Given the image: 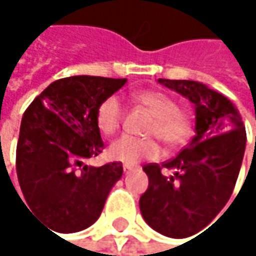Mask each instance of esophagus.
<instances>
[{
    "mask_svg": "<svg viewBox=\"0 0 256 256\" xmlns=\"http://www.w3.org/2000/svg\"><path fill=\"white\" fill-rule=\"evenodd\" d=\"M130 172H133V168H130V166H124V174L128 175Z\"/></svg>",
    "mask_w": 256,
    "mask_h": 256,
    "instance_id": "34e87169",
    "label": "esophagus"
}]
</instances>
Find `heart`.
<instances>
[{
    "mask_svg": "<svg viewBox=\"0 0 256 256\" xmlns=\"http://www.w3.org/2000/svg\"><path fill=\"white\" fill-rule=\"evenodd\" d=\"M136 100L154 117L148 128V134L158 136L166 145H179L191 133L190 116L178 110L174 98L163 92L145 90L136 94ZM123 122V106L118 98H106L96 111V123L99 130L111 136L118 132ZM162 148L154 139H138L132 136H122L114 140L108 148V156L128 166L136 164L142 160H154L160 156Z\"/></svg>",
    "mask_w": 256,
    "mask_h": 256,
    "instance_id": "obj_1",
    "label": "heart"
}]
</instances>
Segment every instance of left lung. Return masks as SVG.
<instances>
[{"instance_id":"1","label":"left lung","mask_w":256,"mask_h":256,"mask_svg":"<svg viewBox=\"0 0 256 256\" xmlns=\"http://www.w3.org/2000/svg\"><path fill=\"white\" fill-rule=\"evenodd\" d=\"M158 82L194 105L196 136L175 158L162 166H144L150 185L140 196L139 209L152 230L185 238L209 226L230 200L246 132L240 112L220 92L190 80L158 78ZM163 167L174 175L163 176Z\"/></svg>"}]
</instances>
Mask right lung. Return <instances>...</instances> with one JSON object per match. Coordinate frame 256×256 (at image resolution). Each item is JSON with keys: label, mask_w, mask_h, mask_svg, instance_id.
Masks as SVG:
<instances>
[{"label": "right lung", "mask_w": 256, "mask_h": 256, "mask_svg": "<svg viewBox=\"0 0 256 256\" xmlns=\"http://www.w3.org/2000/svg\"><path fill=\"white\" fill-rule=\"evenodd\" d=\"M126 81L92 76L56 80L22 117L16 150L19 185L28 208L56 232H77L94 224L123 175L122 163L94 168L86 160L104 150L98 106Z\"/></svg>", "instance_id": "obj_1"}]
</instances>
